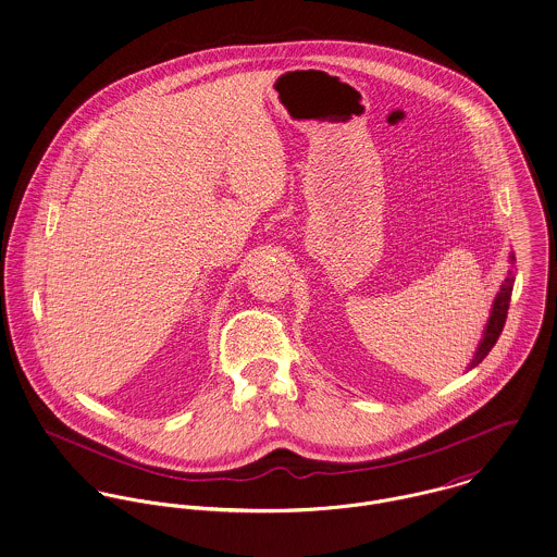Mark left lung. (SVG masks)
<instances>
[{
    "instance_id": "8db88e82",
    "label": "left lung",
    "mask_w": 557,
    "mask_h": 557,
    "mask_svg": "<svg viewBox=\"0 0 557 557\" xmlns=\"http://www.w3.org/2000/svg\"><path fill=\"white\" fill-rule=\"evenodd\" d=\"M509 260L513 262V255L509 257ZM513 284V271H509L507 277H505V282H503V286H500V290H498V295L494 297L492 311H490L487 324H485V329H483L481 342L476 345V351H474V356H472V360L469 362V367H467L469 371L474 369V367L490 354V349L494 347V343L498 342V337H500V333H503V329H505V320H507V311H509V302H511Z\"/></svg>"
}]
</instances>
